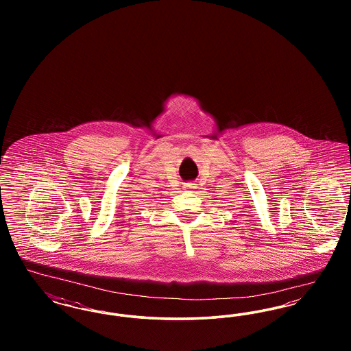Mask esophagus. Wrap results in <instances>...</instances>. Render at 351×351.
<instances>
[{
  "mask_svg": "<svg viewBox=\"0 0 351 351\" xmlns=\"http://www.w3.org/2000/svg\"><path fill=\"white\" fill-rule=\"evenodd\" d=\"M184 188H186V189H195V188H196V184L186 183L185 184V186H184Z\"/></svg>",
  "mask_w": 351,
  "mask_h": 351,
  "instance_id": "obj_1",
  "label": "esophagus"
}]
</instances>
